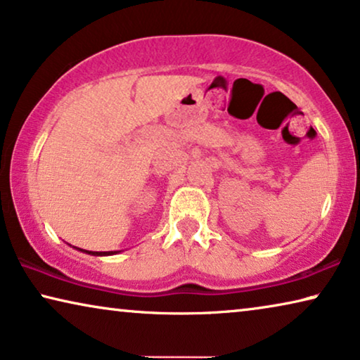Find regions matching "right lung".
<instances>
[{
	"label": "right lung",
	"mask_w": 360,
	"mask_h": 360,
	"mask_svg": "<svg viewBox=\"0 0 360 360\" xmlns=\"http://www.w3.org/2000/svg\"><path fill=\"white\" fill-rule=\"evenodd\" d=\"M82 252H87V254H92V255H111V254H117V252H92V250H84V249H79Z\"/></svg>",
	"instance_id": "obj_1"
}]
</instances>
